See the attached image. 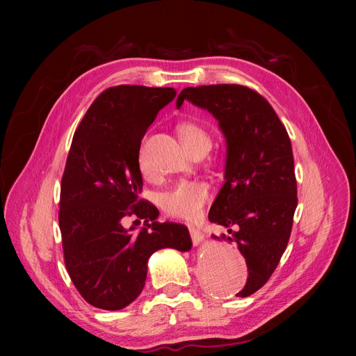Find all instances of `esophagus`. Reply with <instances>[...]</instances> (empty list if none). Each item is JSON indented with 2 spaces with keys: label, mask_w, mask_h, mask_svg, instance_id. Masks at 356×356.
I'll return each mask as SVG.
<instances>
[{
  "label": "esophagus",
  "mask_w": 356,
  "mask_h": 356,
  "mask_svg": "<svg viewBox=\"0 0 356 356\" xmlns=\"http://www.w3.org/2000/svg\"><path fill=\"white\" fill-rule=\"evenodd\" d=\"M188 230H190V236H191V241H193V243H195V245H199V243L203 241L204 234H203L197 227H195V225H188Z\"/></svg>",
  "instance_id": "esophagus-1"
}]
</instances>
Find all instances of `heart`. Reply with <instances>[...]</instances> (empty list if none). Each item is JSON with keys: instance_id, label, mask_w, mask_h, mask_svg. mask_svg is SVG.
<instances>
[{"instance_id": "b5f03b06", "label": "heart", "mask_w": 356, "mask_h": 356, "mask_svg": "<svg viewBox=\"0 0 356 356\" xmlns=\"http://www.w3.org/2000/svg\"><path fill=\"white\" fill-rule=\"evenodd\" d=\"M182 144L191 156H204L211 148L212 138L207 127L196 122H182L177 127ZM138 169L147 179L153 177V168L141 152L138 157ZM209 186L197 179H181L170 186L160 197V207L166 215L178 220L193 221L199 218L204 204L209 200Z\"/></svg>"}]
</instances>
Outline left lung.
<instances>
[{"instance_id": "obj_1", "label": "left lung", "mask_w": 356, "mask_h": 356, "mask_svg": "<svg viewBox=\"0 0 356 356\" xmlns=\"http://www.w3.org/2000/svg\"><path fill=\"white\" fill-rule=\"evenodd\" d=\"M190 101L208 110L227 141L225 182L209 211V221L229 227L248 266L238 297H248L270 279L293 229L297 181L291 139L272 105L241 84L187 88L177 106ZM220 239L218 236H213Z\"/></svg>"}]
</instances>
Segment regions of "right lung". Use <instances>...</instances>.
Returning a JSON list of instances; mask_svg holds the SVG:
<instances>
[{"mask_svg":"<svg viewBox=\"0 0 356 356\" xmlns=\"http://www.w3.org/2000/svg\"><path fill=\"white\" fill-rule=\"evenodd\" d=\"M175 95L172 88H108L74 134L60 182L63 261L80 296L98 309H123L141 294L154 251L191 248L184 224L156 221L157 208L138 196L139 147ZM124 216L144 219L146 227L124 229Z\"/></svg>","mask_w":356,"mask_h":356,"instance_id":"obj_1","label":"right lung"}]
</instances>
